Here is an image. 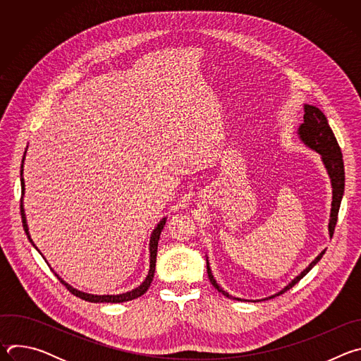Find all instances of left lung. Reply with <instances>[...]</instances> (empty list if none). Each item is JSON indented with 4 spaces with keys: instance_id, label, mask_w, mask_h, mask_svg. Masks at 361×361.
Wrapping results in <instances>:
<instances>
[{
    "instance_id": "left-lung-1",
    "label": "left lung",
    "mask_w": 361,
    "mask_h": 361,
    "mask_svg": "<svg viewBox=\"0 0 361 361\" xmlns=\"http://www.w3.org/2000/svg\"><path fill=\"white\" fill-rule=\"evenodd\" d=\"M298 135H300V138L302 140V142L305 145L316 149L320 154L322 160H323V163H324V166L329 171V176L331 178L333 202H331V216H330L331 219H330V224H329V231H330V237H333L334 228H336V224H337L340 202H341V198H343V194H344V163H343V154H341L340 145H338V142L334 137L333 130L329 126V121H327L326 116L322 113V110H319L314 106H308V104L304 106V123L298 128ZM323 254H324V251H322L316 257L314 262H312V264L308 266L304 271H301V274L297 276L287 287H284L281 291H279L277 294H274L269 298L277 297V295L283 294L284 291L290 290L294 284H297L308 271H310L322 260ZM207 273H209V279H210L212 284L219 290V293L224 294L228 298L241 301V298L230 295L228 293H226L217 284V281L214 280V277L212 274L209 262H207ZM269 298H266V300H269Z\"/></svg>"
}]
</instances>
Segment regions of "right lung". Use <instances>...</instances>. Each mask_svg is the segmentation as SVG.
I'll return each instance as SVG.
<instances>
[{"instance_id": "obj_1", "label": "right lung", "mask_w": 361, "mask_h": 361, "mask_svg": "<svg viewBox=\"0 0 361 361\" xmlns=\"http://www.w3.org/2000/svg\"><path fill=\"white\" fill-rule=\"evenodd\" d=\"M23 163H24V160H23ZM21 187H23V195H24V178H23V169H21ZM21 198H23V197H21ZM20 209H21V219H23V227H24V231H25V234H27V237H28L30 243H32V240H31V237H30V233H28V227H27L25 213H24V207H23V200H21ZM164 226H166V219H163V221H160V224L156 227V230H154V231H152V234H151V240H149V252H151V255H149V257H151V259H149V271H148V276H147V279L144 280V283H142L140 287H137L135 290H131V291H128V293L118 294V295H94V294H87V293H82V291H78V290L73 288V287H71V286H68L66 281H63L57 274H56V276H57V279L60 280V283H63V284L66 286V288H67L71 294H74V295H77V297H80V298H82V300H85V301H90V302H123V301L134 300V298H137V297L142 295V294L148 290V287H149V284H151V281H152V279H154V273H156L157 247H159L160 234H161V231H163ZM32 245H34V243H32ZM34 247H35V245H34Z\"/></svg>"}]
</instances>
